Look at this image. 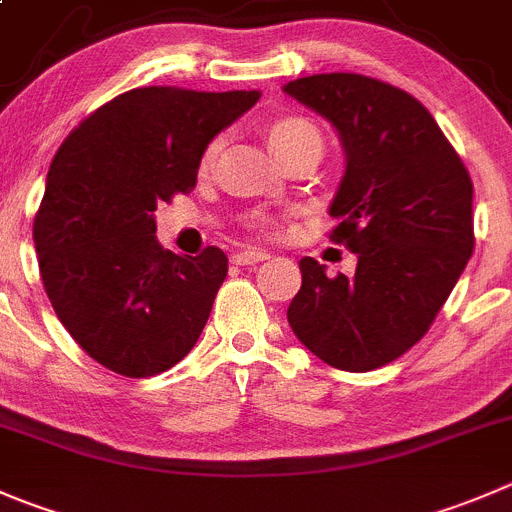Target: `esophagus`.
<instances>
[{
	"instance_id": "obj_1",
	"label": "esophagus",
	"mask_w": 512,
	"mask_h": 512,
	"mask_svg": "<svg viewBox=\"0 0 512 512\" xmlns=\"http://www.w3.org/2000/svg\"><path fill=\"white\" fill-rule=\"evenodd\" d=\"M267 257L270 255L262 250H242L237 252V255H232V262H235V265H257V262H265Z\"/></svg>"
}]
</instances>
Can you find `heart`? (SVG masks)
I'll use <instances>...</instances> for the list:
<instances>
[{"mask_svg":"<svg viewBox=\"0 0 512 512\" xmlns=\"http://www.w3.org/2000/svg\"><path fill=\"white\" fill-rule=\"evenodd\" d=\"M312 135L320 137V132H317V127L310 122V119L287 117V119H280V122L272 124L270 142H272V147H275V152H277V150H282V147L292 145V142L302 140V137H312ZM220 145H222V142L215 140L210 147H207L202 165H205V167L212 165V160H215L217 152H220Z\"/></svg>","mask_w":512,"mask_h":512,"instance_id":"obj_1","label":"heart"}]
</instances>
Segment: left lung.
Masks as SVG:
<instances>
[{
    "label": "left lung",
    "instance_id": "1",
    "mask_svg": "<svg viewBox=\"0 0 512 512\" xmlns=\"http://www.w3.org/2000/svg\"><path fill=\"white\" fill-rule=\"evenodd\" d=\"M282 89L340 135L345 175L327 212L340 222L332 240L357 255L352 277L302 257L287 322L327 365L375 370L428 332L463 275L473 182L433 114L393 84L332 72Z\"/></svg>",
    "mask_w": 512,
    "mask_h": 512
}]
</instances>
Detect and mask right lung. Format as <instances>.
Listing matches in <instances>:
<instances>
[{
    "instance_id": "1",
    "label": "right lung",
    "mask_w": 512,
    "mask_h": 512,
    "mask_svg": "<svg viewBox=\"0 0 512 512\" xmlns=\"http://www.w3.org/2000/svg\"><path fill=\"white\" fill-rule=\"evenodd\" d=\"M257 99V89H132L54 155L34 217L39 272L59 322L99 365L150 377L195 347L227 257L162 250L155 210L195 187L207 145Z\"/></svg>"
}]
</instances>
